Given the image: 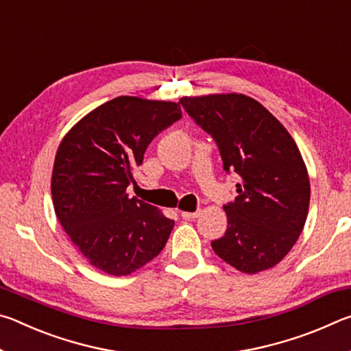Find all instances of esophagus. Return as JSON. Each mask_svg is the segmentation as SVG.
I'll return each mask as SVG.
<instances>
[{
	"label": "esophagus",
	"instance_id": "34e87169",
	"mask_svg": "<svg viewBox=\"0 0 351 351\" xmlns=\"http://www.w3.org/2000/svg\"><path fill=\"white\" fill-rule=\"evenodd\" d=\"M181 217L184 219H195V218L199 217V210H197V212H181Z\"/></svg>",
	"mask_w": 351,
	"mask_h": 351
}]
</instances>
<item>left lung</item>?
Wrapping results in <instances>:
<instances>
[{
  "label": "left lung",
  "mask_w": 351,
  "mask_h": 351,
  "mask_svg": "<svg viewBox=\"0 0 351 351\" xmlns=\"http://www.w3.org/2000/svg\"><path fill=\"white\" fill-rule=\"evenodd\" d=\"M180 104L217 142L223 169L240 176L239 195L224 206L228 229L212 249L246 274L272 268L295 245L310 207V178L294 139L243 94L182 97Z\"/></svg>",
  "instance_id": "left-lung-1"
}]
</instances>
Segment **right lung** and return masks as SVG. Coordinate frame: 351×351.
Returning a JSON list of instances; mask_svg holds the SVG:
<instances>
[{
  "instance_id": "obj_1",
  "label": "right lung",
  "mask_w": 351,
  "mask_h": 351,
  "mask_svg": "<svg viewBox=\"0 0 351 351\" xmlns=\"http://www.w3.org/2000/svg\"><path fill=\"white\" fill-rule=\"evenodd\" d=\"M180 119V104L121 96L77 122L58 145L56 215L94 268L128 276L164 249L175 221L130 198L127 187L150 142Z\"/></svg>"
}]
</instances>
